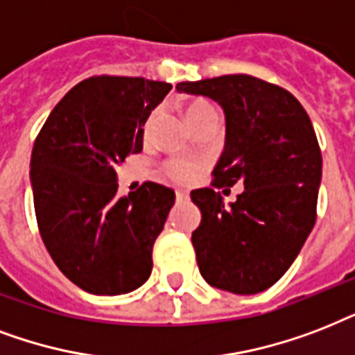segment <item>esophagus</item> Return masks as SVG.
I'll return each mask as SVG.
<instances>
[{
  "label": "esophagus",
  "instance_id": "esophagus-1",
  "mask_svg": "<svg viewBox=\"0 0 355 355\" xmlns=\"http://www.w3.org/2000/svg\"><path fill=\"white\" fill-rule=\"evenodd\" d=\"M175 200H178V202L189 200V192H187V191H175Z\"/></svg>",
  "mask_w": 355,
  "mask_h": 355
}]
</instances>
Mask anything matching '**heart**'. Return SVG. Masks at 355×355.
Listing matches in <instances>:
<instances>
[{
    "mask_svg": "<svg viewBox=\"0 0 355 355\" xmlns=\"http://www.w3.org/2000/svg\"><path fill=\"white\" fill-rule=\"evenodd\" d=\"M205 109H211V105L207 103H194V105L189 109V118L194 116L196 112H202ZM159 118V111H152L148 114L146 122H144V137H150L155 128V122H157ZM164 174L168 175L170 180L178 181V183H191L194 178H196L198 170H200V164L194 163V161H189V159H168L166 163H164Z\"/></svg>",
    "mask_w": 355,
    "mask_h": 355,
    "instance_id": "1",
    "label": "heart"
}]
</instances>
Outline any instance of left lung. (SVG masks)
<instances>
[{
  "mask_svg": "<svg viewBox=\"0 0 355 355\" xmlns=\"http://www.w3.org/2000/svg\"><path fill=\"white\" fill-rule=\"evenodd\" d=\"M175 89L218 101L226 114L213 189L191 192L202 211L192 232L200 274L233 295L266 291L289 270L317 220L322 155L311 120L289 90L246 73ZM237 180L245 191L226 206L216 189Z\"/></svg>",
  "mask_w": 355,
  "mask_h": 355,
  "instance_id": "8db88e82",
  "label": "left lung"
}]
</instances>
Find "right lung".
<instances>
[{"label":"right lung","mask_w":355,"mask_h":355,"mask_svg":"<svg viewBox=\"0 0 355 355\" xmlns=\"http://www.w3.org/2000/svg\"><path fill=\"white\" fill-rule=\"evenodd\" d=\"M172 85L94 76L55 105L31 153L40 237L59 270L92 295H125L152 274L175 192L153 181L120 198L114 166L142 152L148 114Z\"/></svg>","instance_id":"add662e5"}]
</instances>
